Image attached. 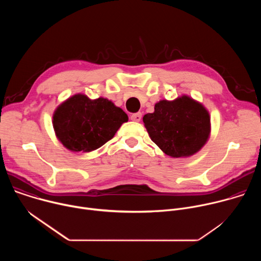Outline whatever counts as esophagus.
<instances>
[{
  "mask_svg": "<svg viewBox=\"0 0 261 261\" xmlns=\"http://www.w3.org/2000/svg\"><path fill=\"white\" fill-rule=\"evenodd\" d=\"M130 119H131L133 122H139V121L141 120V114H140V113L133 114V115H131Z\"/></svg>",
  "mask_w": 261,
  "mask_h": 261,
  "instance_id": "obj_1",
  "label": "esophagus"
}]
</instances>
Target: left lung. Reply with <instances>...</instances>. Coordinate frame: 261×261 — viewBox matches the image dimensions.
I'll use <instances>...</instances> for the list:
<instances>
[{
    "label": "left lung",
    "instance_id": "1",
    "mask_svg": "<svg viewBox=\"0 0 261 261\" xmlns=\"http://www.w3.org/2000/svg\"><path fill=\"white\" fill-rule=\"evenodd\" d=\"M142 121L151 139L163 153L173 158L197 153L211 133L208 111L186 95L172 101H159L154 113L144 115Z\"/></svg>",
    "mask_w": 261,
    "mask_h": 261
}]
</instances>
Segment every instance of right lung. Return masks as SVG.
Listing matches in <instances>:
<instances>
[{
  "mask_svg": "<svg viewBox=\"0 0 261 261\" xmlns=\"http://www.w3.org/2000/svg\"><path fill=\"white\" fill-rule=\"evenodd\" d=\"M58 139L72 152H92L115 136L125 111L106 98L91 100L76 94L58 106L53 117Z\"/></svg>",
  "mask_w": 261,
  "mask_h": 261,
  "instance_id": "add662e5",
  "label": "right lung"
}]
</instances>
